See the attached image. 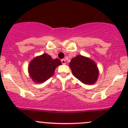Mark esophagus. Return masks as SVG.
Returning <instances> with one entry per match:
<instances>
[{"instance_id": "esophagus-1", "label": "esophagus", "mask_w": 128, "mask_h": 128, "mask_svg": "<svg viewBox=\"0 0 128 128\" xmlns=\"http://www.w3.org/2000/svg\"><path fill=\"white\" fill-rule=\"evenodd\" d=\"M61 62H62V64H66V60L64 59H61Z\"/></svg>"}]
</instances>
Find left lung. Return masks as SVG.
Returning <instances> with one entry per match:
<instances>
[{"instance_id": "1", "label": "left lung", "mask_w": 128, "mask_h": 128, "mask_svg": "<svg viewBox=\"0 0 128 128\" xmlns=\"http://www.w3.org/2000/svg\"><path fill=\"white\" fill-rule=\"evenodd\" d=\"M69 67L74 77L85 84L92 85L98 77L99 71L95 62L81 55L72 58Z\"/></svg>"}]
</instances>
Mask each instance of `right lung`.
<instances>
[{"mask_svg":"<svg viewBox=\"0 0 128 128\" xmlns=\"http://www.w3.org/2000/svg\"><path fill=\"white\" fill-rule=\"evenodd\" d=\"M59 59H53L44 53L34 58L28 65V72L35 83H42L54 74L55 69L61 65Z\"/></svg>","mask_w":128,"mask_h":128,"instance_id":"1","label":"right lung"}]
</instances>
